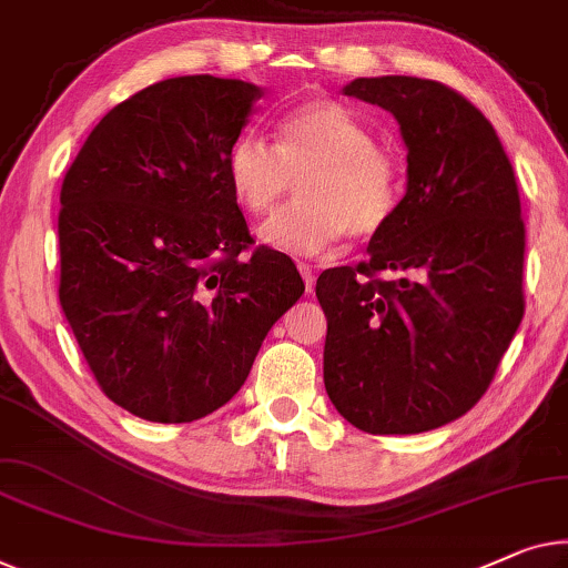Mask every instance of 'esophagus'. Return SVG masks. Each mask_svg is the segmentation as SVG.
Here are the masks:
<instances>
[{
  "label": "esophagus",
  "mask_w": 568,
  "mask_h": 568,
  "mask_svg": "<svg viewBox=\"0 0 568 568\" xmlns=\"http://www.w3.org/2000/svg\"><path fill=\"white\" fill-rule=\"evenodd\" d=\"M297 268H300V274L304 278V290H307V294H312V292H315V271H312L310 264H304V261H300Z\"/></svg>",
  "instance_id": "34e87169"
}]
</instances>
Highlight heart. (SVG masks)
I'll return each mask as SVG.
<instances>
[{"label":"heart","instance_id":"heart-1","mask_svg":"<svg viewBox=\"0 0 568 568\" xmlns=\"http://www.w3.org/2000/svg\"><path fill=\"white\" fill-rule=\"evenodd\" d=\"M278 143L245 133L227 151V179L251 215L278 210L300 182L297 204L261 227L274 248L320 253L345 235L374 237L405 192V163L335 100L300 104L278 122Z\"/></svg>","mask_w":568,"mask_h":568}]
</instances>
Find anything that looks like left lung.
Wrapping results in <instances>:
<instances>
[{"instance_id": "8db88e82", "label": "left lung", "mask_w": 568, "mask_h": 568, "mask_svg": "<svg viewBox=\"0 0 568 568\" xmlns=\"http://www.w3.org/2000/svg\"><path fill=\"white\" fill-rule=\"evenodd\" d=\"M343 92L399 122L407 194L366 261L317 278L325 389L358 430L425 433L484 397L523 320L520 192L491 122L456 89L379 77Z\"/></svg>"}]
</instances>
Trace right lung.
<instances>
[{
  "label": "right lung",
  "mask_w": 568,
  "mask_h": 568,
  "mask_svg": "<svg viewBox=\"0 0 568 568\" xmlns=\"http://www.w3.org/2000/svg\"><path fill=\"white\" fill-rule=\"evenodd\" d=\"M264 94L210 73L141 89L65 171L59 300L100 389L151 423H192L241 389L304 282L253 245L227 151Z\"/></svg>",
  "instance_id": "add662e5"
}]
</instances>
